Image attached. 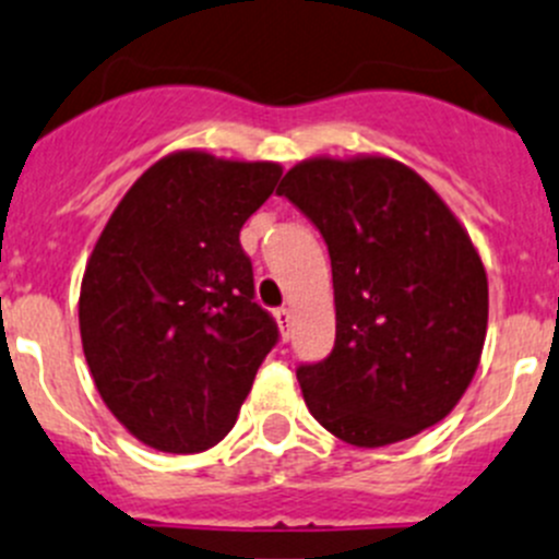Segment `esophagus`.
I'll use <instances>...</instances> for the list:
<instances>
[{
    "label": "esophagus",
    "instance_id": "obj_1",
    "mask_svg": "<svg viewBox=\"0 0 559 559\" xmlns=\"http://www.w3.org/2000/svg\"><path fill=\"white\" fill-rule=\"evenodd\" d=\"M274 318H276V323H280V329H283V337H288L290 334V310L288 307H280V310H274Z\"/></svg>",
    "mask_w": 559,
    "mask_h": 559
}]
</instances>
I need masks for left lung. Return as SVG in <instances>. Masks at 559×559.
Segmentation results:
<instances>
[{
    "label": "left lung",
    "mask_w": 559,
    "mask_h": 559,
    "mask_svg": "<svg viewBox=\"0 0 559 559\" xmlns=\"http://www.w3.org/2000/svg\"><path fill=\"white\" fill-rule=\"evenodd\" d=\"M276 194L321 230L332 260L334 348L296 370L312 417L384 448L448 417L480 365L488 280L469 233L395 158H307Z\"/></svg>",
    "instance_id": "obj_1"
}]
</instances>
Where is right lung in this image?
Returning a JSON list of instances; mask_svg holds the SVG:
<instances>
[{"instance_id":"add662e5","label":"right lung","mask_w":559,"mask_h":559,"mask_svg":"<svg viewBox=\"0 0 559 559\" xmlns=\"http://www.w3.org/2000/svg\"><path fill=\"white\" fill-rule=\"evenodd\" d=\"M280 175L274 162L169 153L126 191L90 254L84 359L109 412L147 448L222 442L280 340L238 241Z\"/></svg>"}]
</instances>
